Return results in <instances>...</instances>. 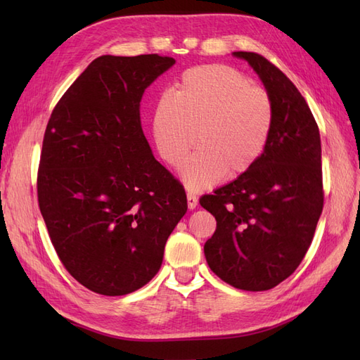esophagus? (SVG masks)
I'll return each mask as SVG.
<instances>
[{
	"mask_svg": "<svg viewBox=\"0 0 360 360\" xmlns=\"http://www.w3.org/2000/svg\"><path fill=\"white\" fill-rule=\"evenodd\" d=\"M188 207L191 210H193L195 207H197V204H198V198H197V195H193V193H188Z\"/></svg>",
	"mask_w": 360,
	"mask_h": 360,
	"instance_id": "esophagus-1",
	"label": "esophagus"
}]
</instances>
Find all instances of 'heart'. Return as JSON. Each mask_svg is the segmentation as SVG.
<instances>
[{"label": "heart", "mask_w": 360, "mask_h": 360, "mask_svg": "<svg viewBox=\"0 0 360 360\" xmlns=\"http://www.w3.org/2000/svg\"><path fill=\"white\" fill-rule=\"evenodd\" d=\"M275 123L267 90L225 64L184 70L172 94L156 105L153 135L168 165L180 168L197 143L200 150L183 168L191 191L212 186L224 174L236 179L264 155Z\"/></svg>", "instance_id": "heart-1"}]
</instances>
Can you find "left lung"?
<instances>
[{
	"label": "left lung",
	"instance_id": "obj_1",
	"mask_svg": "<svg viewBox=\"0 0 360 360\" xmlns=\"http://www.w3.org/2000/svg\"><path fill=\"white\" fill-rule=\"evenodd\" d=\"M263 81L275 105L264 155L243 176L204 195L216 219L204 245L207 264L238 290L276 287L299 267L323 210L321 141L307 101L275 64L255 52H233Z\"/></svg>",
	"mask_w": 360,
	"mask_h": 360
}]
</instances>
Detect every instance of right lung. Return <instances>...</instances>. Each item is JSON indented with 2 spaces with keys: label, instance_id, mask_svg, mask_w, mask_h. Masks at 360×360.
<instances>
[{
  "label": "right lung",
  "instance_id": "right-lung-1",
  "mask_svg": "<svg viewBox=\"0 0 360 360\" xmlns=\"http://www.w3.org/2000/svg\"><path fill=\"white\" fill-rule=\"evenodd\" d=\"M174 63L158 53L96 58L53 108L43 136L37 198L51 242L69 274L103 296L151 281L188 210L139 117L146 89Z\"/></svg>",
  "mask_w": 360,
  "mask_h": 360
}]
</instances>
